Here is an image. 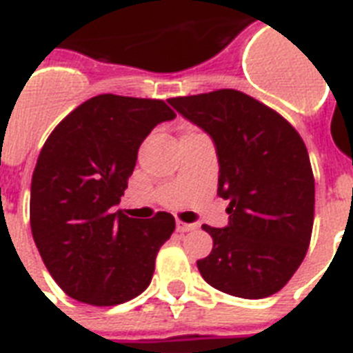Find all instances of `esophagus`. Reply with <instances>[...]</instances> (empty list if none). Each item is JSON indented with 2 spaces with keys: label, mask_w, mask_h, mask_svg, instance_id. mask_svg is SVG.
Segmentation results:
<instances>
[{
  "label": "esophagus",
  "mask_w": 353,
  "mask_h": 353,
  "mask_svg": "<svg viewBox=\"0 0 353 353\" xmlns=\"http://www.w3.org/2000/svg\"><path fill=\"white\" fill-rule=\"evenodd\" d=\"M196 225L194 223H185L182 220H176V231L179 232H189V231H194Z\"/></svg>",
  "instance_id": "1"
}]
</instances>
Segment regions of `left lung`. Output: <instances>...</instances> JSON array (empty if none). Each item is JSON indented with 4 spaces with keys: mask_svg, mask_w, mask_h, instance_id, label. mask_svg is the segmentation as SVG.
I'll list each match as a JSON object with an SVG mask.
<instances>
[{
    "mask_svg": "<svg viewBox=\"0 0 353 353\" xmlns=\"http://www.w3.org/2000/svg\"><path fill=\"white\" fill-rule=\"evenodd\" d=\"M170 104L216 145L218 196L229 225H202L211 254L198 270L211 287L243 299L279 292L301 265L314 225V173L307 145L287 119L238 90Z\"/></svg>",
    "mask_w": 353,
    "mask_h": 353,
    "instance_id": "1",
    "label": "left lung"
}]
</instances>
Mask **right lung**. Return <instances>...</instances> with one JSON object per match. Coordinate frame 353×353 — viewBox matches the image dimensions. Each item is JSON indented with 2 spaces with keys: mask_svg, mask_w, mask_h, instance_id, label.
<instances>
[{
  "mask_svg": "<svg viewBox=\"0 0 353 353\" xmlns=\"http://www.w3.org/2000/svg\"><path fill=\"white\" fill-rule=\"evenodd\" d=\"M176 113L160 99L103 93L55 126L30 185V227L43 263L70 298L113 307L151 283L170 212L137 220L122 211L137 153L151 130Z\"/></svg>",
  "mask_w": 353,
  "mask_h": 353,
  "instance_id": "right-lung-1",
  "label": "right lung"
}]
</instances>
